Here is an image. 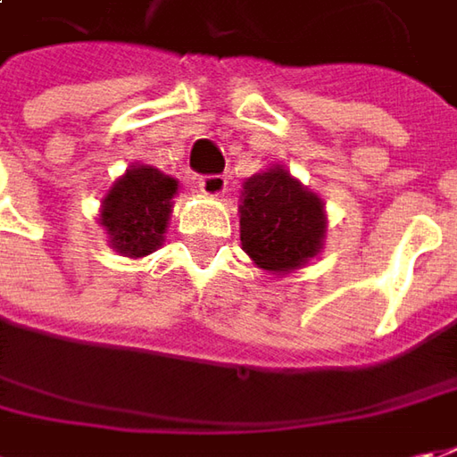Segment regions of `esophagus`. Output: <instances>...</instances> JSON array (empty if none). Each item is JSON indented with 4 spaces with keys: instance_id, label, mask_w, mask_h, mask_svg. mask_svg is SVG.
<instances>
[{
    "instance_id": "34e87169",
    "label": "esophagus",
    "mask_w": 457,
    "mask_h": 457,
    "mask_svg": "<svg viewBox=\"0 0 457 457\" xmlns=\"http://www.w3.org/2000/svg\"><path fill=\"white\" fill-rule=\"evenodd\" d=\"M199 189L207 196H222L228 189V179L214 173V176H199Z\"/></svg>"
}]
</instances>
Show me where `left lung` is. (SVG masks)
Wrapping results in <instances>:
<instances>
[{"mask_svg": "<svg viewBox=\"0 0 457 457\" xmlns=\"http://www.w3.org/2000/svg\"><path fill=\"white\" fill-rule=\"evenodd\" d=\"M240 199V243L255 266L287 276L320 255L328 232L325 204L284 166L250 176Z\"/></svg>", "mask_w": 457, "mask_h": 457, "instance_id": "left-lung-1", "label": "left lung"}]
</instances>
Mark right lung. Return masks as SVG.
<instances>
[{"instance_id": "1", "label": "right lung", "mask_w": 457, "mask_h": 457, "mask_svg": "<svg viewBox=\"0 0 457 457\" xmlns=\"http://www.w3.org/2000/svg\"><path fill=\"white\" fill-rule=\"evenodd\" d=\"M176 191L179 181L158 169L129 166L102 199L99 225L107 229L110 248L128 258H143L161 248Z\"/></svg>"}]
</instances>
